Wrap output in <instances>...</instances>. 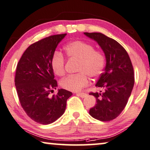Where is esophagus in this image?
<instances>
[{"label":"esophagus","instance_id":"esophagus-1","mask_svg":"<svg viewBox=\"0 0 150 150\" xmlns=\"http://www.w3.org/2000/svg\"><path fill=\"white\" fill-rule=\"evenodd\" d=\"M77 95L78 96L81 97L82 98H86V96H88V94H87V93H77Z\"/></svg>","mask_w":150,"mask_h":150}]
</instances>
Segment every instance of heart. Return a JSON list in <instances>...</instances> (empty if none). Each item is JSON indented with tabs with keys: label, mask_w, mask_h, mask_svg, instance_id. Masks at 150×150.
Segmentation results:
<instances>
[{
	"label": "heart",
	"mask_w": 150,
	"mask_h": 150,
	"mask_svg": "<svg viewBox=\"0 0 150 150\" xmlns=\"http://www.w3.org/2000/svg\"><path fill=\"white\" fill-rule=\"evenodd\" d=\"M66 54L71 59L79 61L77 74L69 75L61 81L64 89L71 91H79L89 83V78L100 75L106 63V56L99 50H96L92 44L76 40L64 46ZM51 67L56 75L62 76L65 73V61L63 55L55 51L51 58Z\"/></svg>",
	"instance_id": "obj_1"
}]
</instances>
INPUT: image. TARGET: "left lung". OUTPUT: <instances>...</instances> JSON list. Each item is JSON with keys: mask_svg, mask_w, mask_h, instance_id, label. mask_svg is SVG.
Returning <instances> with one entry per match:
<instances>
[{"mask_svg": "<svg viewBox=\"0 0 150 150\" xmlns=\"http://www.w3.org/2000/svg\"><path fill=\"white\" fill-rule=\"evenodd\" d=\"M84 34L95 40L104 52L106 64L96 84L100 92H91L96 104L89 115L101 121H110L121 113L130 97L134 86V71L129 56L118 42L101 33Z\"/></svg>", "mask_w": 150, "mask_h": 150, "instance_id": "obj_1", "label": "left lung"}]
</instances>
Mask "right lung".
<instances>
[{"label":"right lung","mask_w":150,"mask_h":150,"mask_svg":"<svg viewBox=\"0 0 150 150\" xmlns=\"http://www.w3.org/2000/svg\"><path fill=\"white\" fill-rule=\"evenodd\" d=\"M66 35H51L32 44L17 64L15 84L19 102L28 117L40 124H50L61 117L67 100L73 94L60 89L57 95L50 96L57 87L51 58Z\"/></svg>","instance_id":"obj_1"}]
</instances>
